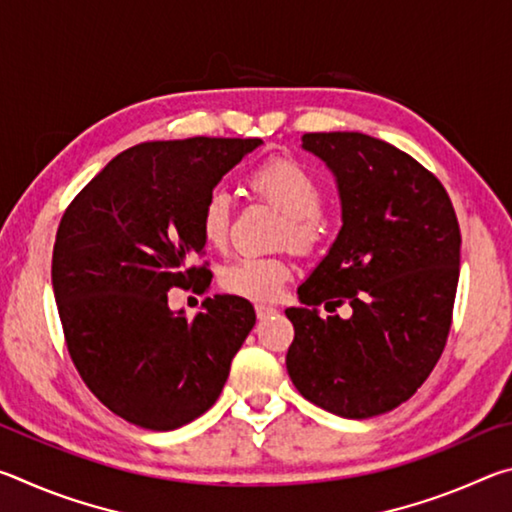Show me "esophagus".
<instances>
[{
	"label": "esophagus",
	"mask_w": 512,
	"mask_h": 512,
	"mask_svg": "<svg viewBox=\"0 0 512 512\" xmlns=\"http://www.w3.org/2000/svg\"><path fill=\"white\" fill-rule=\"evenodd\" d=\"M255 314H257V318H268V316L277 314V307L268 305V302H257V305H255Z\"/></svg>",
	"instance_id": "34e87169"
}]
</instances>
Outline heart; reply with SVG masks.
<instances>
[{"label": "heart", "instance_id": "1", "mask_svg": "<svg viewBox=\"0 0 512 512\" xmlns=\"http://www.w3.org/2000/svg\"><path fill=\"white\" fill-rule=\"evenodd\" d=\"M250 192L271 203L284 214L282 241H289L298 253H314L327 235V221L320 207L325 203L323 185L309 169L289 158H275L250 173ZM230 196L214 189L201 207V235L212 248H223L230 235ZM291 277L287 257H237L221 271V287L250 300H273Z\"/></svg>", "mask_w": 512, "mask_h": 512}]
</instances>
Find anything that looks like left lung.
<instances>
[{
	"label": "left lung",
	"mask_w": 512,
	"mask_h": 512,
	"mask_svg": "<svg viewBox=\"0 0 512 512\" xmlns=\"http://www.w3.org/2000/svg\"><path fill=\"white\" fill-rule=\"evenodd\" d=\"M302 146L334 171L343 228L300 284L287 370L302 397L363 420L393 411L445 350L461 273V228L429 169L363 133H307ZM353 307L320 319L317 307Z\"/></svg>",
	"instance_id": "8db88e82"
}]
</instances>
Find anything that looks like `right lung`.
Returning <instances> with one entry per match:
<instances>
[{"instance_id":"add662e5","label":"right lung","mask_w":512,"mask_h":512,"mask_svg":"<svg viewBox=\"0 0 512 512\" xmlns=\"http://www.w3.org/2000/svg\"><path fill=\"white\" fill-rule=\"evenodd\" d=\"M257 137L144 142L112 158L60 219L51 284L65 345L85 386L151 431L196 420L219 400L255 325L239 296L205 298L194 318L169 289H210L201 207Z\"/></svg>"}]
</instances>
